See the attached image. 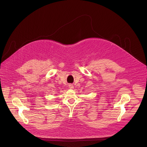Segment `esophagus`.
<instances>
[{"label":"esophagus","instance_id":"1","mask_svg":"<svg viewBox=\"0 0 147 147\" xmlns=\"http://www.w3.org/2000/svg\"><path fill=\"white\" fill-rule=\"evenodd\" d=\"M68 88L69 89H73L74 88V86L73 85V84H68Z\"/></svg>","mask_w":147,"mask_h":147}]
</instances>
